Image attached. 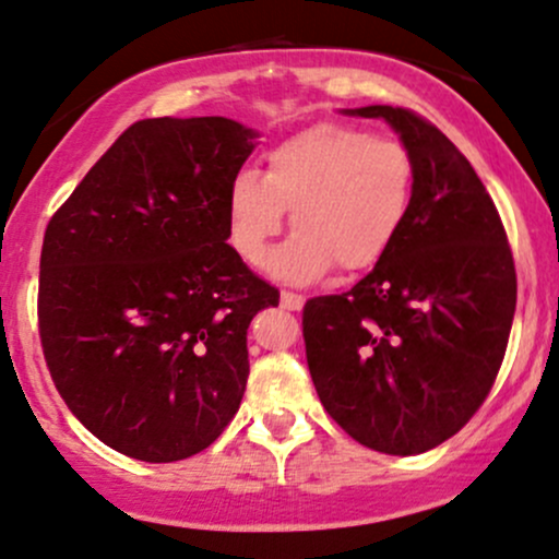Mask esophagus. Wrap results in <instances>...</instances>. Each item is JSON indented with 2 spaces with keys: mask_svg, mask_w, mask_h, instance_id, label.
Wrapping results in <instances>:
<instances>
[{
  "mask_svg": "<svg viewBox=\"0 0 559 559\" xmlns=\"http://www.w3.org/2000/svg\"><path fill=\"white\" fill-rule=\"evenodd\" d=\"M280 301H282V309H287V311H301V306H304L306 298H304V296H298V293L282 290Z\"/></svg>",
  "mask_w": 559,
  "mask_h": 559,
  "instance_id": "34e87169",
  "label": "esophagus"
}]
</instances>
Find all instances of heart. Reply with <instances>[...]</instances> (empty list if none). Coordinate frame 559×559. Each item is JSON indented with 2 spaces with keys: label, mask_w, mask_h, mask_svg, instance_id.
<instances>
[{
  "label": "heart",
  "mask_w": 559,
  "mask_h": 559,
  "mask_svg": "<svg viewBox=\"0 0 559 559\" xmlns=\"http://www.w3.org/2000/svg\"><path fill=\"white\" fill-rule=\"evenodd\" d=\"M416 200V157L400 138L352 124H314L266 154L263 176L242 170L229 189V242L263 266L293 218L290 242L272 272L293 285L376 266L397 242Z\"/></svg>",
  "instance_id": "obj_1"
}]
</instances>
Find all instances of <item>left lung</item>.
Wrapping results in <instances>:
<instances>
[{
  "label": "left lung",
  "mask_w": 559,
  "mask_h": 559,
  "mask_svg": "<svg viewBox=\"0 0 559 559\" xmlns=\"http://www.w3.org/2000/svg\"><path fill=\"white\" fill-rule=\"evenodd\" d=\"M352 114L397 130L416 157V200L373 272L341 296L306 301V362L352 440L416 455L453 437L490 394L518 272L488 189L442 130L402 106Z\"/></svg>",
  "instance_id": "obj_1"
}]
</instances>
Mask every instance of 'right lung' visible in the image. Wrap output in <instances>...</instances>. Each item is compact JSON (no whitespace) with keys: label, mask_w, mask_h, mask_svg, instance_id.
Wrapping results in <instances>:
<instances>
[{"label":"right lung","mask_w":559,"mask_h":559,"mask_svg":"<svg viewBox=\"0 0 559 559\" xmlns=\"http://www.w3.org/2000/svg\"><path fill=\"white\" fill-rule=\"evenodd\" d=\"M253 138L226 117L141 119L47 224V370L82 426L130 459H189L239 411L248 325L280 304L226 242Z\"/></svg>","instance_id":"1"}]
</instances>
